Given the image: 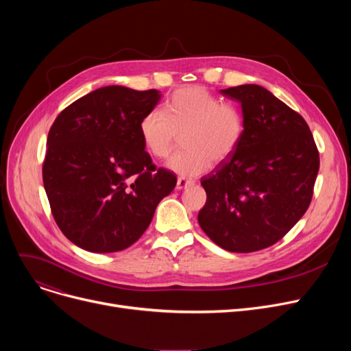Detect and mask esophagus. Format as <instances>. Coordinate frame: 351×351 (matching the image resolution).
Returning a JSON list of instances; mask_svg holds the SVG:
<instances>
[{"label":"esophagus","mask_w":351,"mask_h":351,"mask_svg":"<svg viewBox=\"0 0 351 351\" xmlns=\"http://www.w3.org/2000/svg\"><path fill=\"white\" fill-rule=\"evenodd\" d=\"M191 185H193V180H189V179H185V178H178V182H176V189L178 191L189 188Z\"/></svg>","instance_id":"obj_1"}]
</instances>
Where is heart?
Listing matches in <instances>:
<instances>
[{"instance_id": "1", "label": "heart", "mask_w": 351, "mask_h": 351, "mask_svg": "<svg viewBox=\"0 0 351 351\" xmlns=\"http://www.w3.org/2000/svg\"><path fill=\"white\" fill-rule=\"evenodd\" d=\"M182 138L183 149L168 168L182 178H196L229 160L245 136V118L234 104L222 102L204 86L176 89L162 112L149 110L139 121V138L152 158H169Z\"/></svg>"}]
</instances>
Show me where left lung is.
Returning <instances> with one entry per match:
<instances>
[{"label": "left lung", "instance_id": "left-lung-1", "mask_svg": "<svg viewBox=\"0 0 351 351\" xmlns=\"http://www.w3.org/2000/svg\"><path fill=\"white\" fill-rule=\"evenodd\" d=\"M242 104L245 136L236 154L200 179L206 204L197 222L233 253L266 249L306 213L320 158L306 121L259 85L220 90Z\"/></svg>", "mask_w": 351, "mask_h": 351}]
</instances>
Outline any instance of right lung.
I'll return each mask as SVG.
<instances>
[{
  "label": "right lung",
  "instance_id": "right-lung-1",
  "mask_svg": "<svg viewBox=\"0 0 351 351\" xmlns=\"http://www.w3.org/2000/svg\"><path fill=\"white\" fill-rule=\"evenodd\" d=\"M160 97L156 89L104 86L53 121L44 188L55 222L78 247L112 253L134 245L176 186V176L156 169L139 138V121Z\"/></svg>",
  "mask_w": 351,
  "mask_h": 351
}]
</instances>
